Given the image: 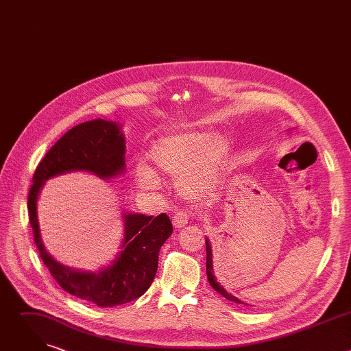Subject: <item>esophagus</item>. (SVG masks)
<instances>
[{"label": "esophagus", "instance_id": "obj_1", "mask_svg": "<svg viewBox=\"0 0 351 351\" xmlns=\"http://www.w3.org/2000/svg\"><path fill=\"white\" fill-rule=\"evenodd\" d=\"M187 222H189V215H187V213L180 211V213H176V214L173 215L172 225H173L175 229H182V228H184V226L187 225Z\"/></svg>", "mask_w": 351, "mask_h": 351}]
</instances>
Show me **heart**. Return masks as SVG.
<instances>
[{
    "label": "heart",
    "instance_id": "heart-1",
    "mask_svg": "<svg viewBox=\"0 0 351 351\" xmlns=\"http://www.w3.org/2000/svg\"><path fill=\"white\" fill-rule=\"evenodd\" d=\"M230 154V141L211 132L193 130L164 136L148 149L154 171L138 165L137 182L156 189L164 179H178L176 189L183 198L203 199L222 182Z\"/></svg>",
    "mask_w": 351,
    "mask_h": 351
}]
</instances>
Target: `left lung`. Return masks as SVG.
<instances>
[{"mask_svg":"<svg viewBox=\"0 0 351 351\" xmlns=\"http://www.w3.org/2000/svg\"><path fill=\"white\" fill-rule=\"evenodd\" d=\"M206 250H207V278H208V282L210 285L219 293L222 294L226 300H229V302H233V303H237V304H245L248 306L247 303L241 302V300H239L236 295H233L232 293H229L217 279L215 274H214V263H213V248H211V241L208 237H206Z\"/></svg>","mask_w":351,"mask_h":351,"instance_id":"1","label":"left lung"}]
</instances>
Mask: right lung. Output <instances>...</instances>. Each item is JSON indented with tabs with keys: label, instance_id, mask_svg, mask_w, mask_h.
<instances>
[{
	"label": "right lung",
	"instance_id": "obj_1",
	"mask_svg": "<svg viewBox=\"0 0 351 351\" xmlns=\"http://www.w3.org/2000/svg\"><path fill=\"white\" fill-rule=\"evenodd\" d=\"M125 136L117 122L93 119L66 132L45 154L33 175L27 210L40 257L58 285L72 295L98 307L126 304L152 286L158 268L161 245L172 234L165 214L156 218L123 213V240L115 258L98 271L76 269L57 261L44 247L37 202L44 183L69 172H88L110 180L126 171Z\"/></svg>",
	"mask_w": 351,
	"mask_h": 351
}]
</instances>
